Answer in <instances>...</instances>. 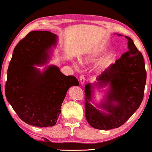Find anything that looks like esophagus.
Wrapping results in <instances>:
<instances>
[{
    "label": "esophagus",
    "instance_id": "34e87169",
    "mask_svg": "<svg viewBox=\"0 0 152 152\" xmlns=\"http://www.w3.org/2000/svg\"><path fill=\"white\" fill-rule=\"evenodd\" d=\"M79 81H80V83H81L82 86H83V85H84L85 81H86V79H85V77L83 75H81V76H80Z\"/></svg>",
    "mask_w": 152,
    "mask_h": 152
}]
</instances>
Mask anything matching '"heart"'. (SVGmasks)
<instances>
[{
	"mask_svg": "<svg viewBox=\"0 0 152 152\" xmlns=\"http://www.w3.org/2000/svg\"><path fill=\"white\" fill-rule=\"evenodd\" d=\"M98 53H99V52H98V51H94V53L91 54V55L89 56L86 57V58H85V59H83V62L84 63V64H87V63H89V62H91V61L92 60H93L94 57H95L96 56L97 54H98ZM73 64H74V67L77 68V65H76V63H74H74H73Z\"/></svg>",
	"mask_w": 152,
	"mask_h": 152,
	"instance_id": "obj_1",
	"label": "heart"
}]
</instances>
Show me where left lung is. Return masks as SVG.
<instances>
[{
    "label": "left lung",
    "instance_id": "left-lung-1",
    "mask_svg": "<svg viewBox=\"0 0 152 152\" xmlns=\"http://www.w3.org/2000/svg\"><path fill=\"white\" fill-rule=\"evenodd\" d=\"M125 38L128 50L103 71L96 81L85 86V116L88 123L96 129L121 126L139 109L143 100L146 81L144 58L132 38ZM106 87L100 102H94L95 88Z\"/></svg>",
    "mask_w": 152,
    "mask_h": 152
}]
</instances>
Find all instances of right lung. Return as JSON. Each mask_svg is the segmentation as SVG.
Here are the masks:
<instances>
[{
	"label": "right lung",
	"mask_w": 152,
	"mask_h": 152,
	"mask_svg": "<svg viewBox=\"0 0 152 152\" xmlns=\"http://www.w3.org/2000/svg\"><path fill=\"white\" fill-rule=\"evenodd\" d=\"M58 38L50 31H31L15 47L8 66L7 101L22 121L34 126H54L67 91L79 85L58 66H46L42 71L35 66L48 64Z\"/></svg>",
	"instance_id": "1"
}]
</instances>
